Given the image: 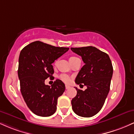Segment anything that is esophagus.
I'll return each instance as SVG.
<instances>
[{
  "mask_svg": "<svg viewBox=\"0 0 134 134\" xmlns=\"http://www.w3.org/2000/svg\"><path fill=\"white\" fill-rule=\"evenodd\" d=\"M69 88H70V86L67 85V84H66V85H65V89H66V90H68V89H69Z\"/></svg>",
  "mask_w": 134,
  "mask_h": 134,
  "instance_id": "esophagus-1",
  "label": "esophagus"
}]
</instances>
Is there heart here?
<instances>
[{"mask_svg":"<svg viewBox=\"0 0 134 134\" xmlns=\"http://www.w3.org/2000/svg\"><path fill=\"white\" fill-rule=\"evenodd\" d=\"M76 58H77L76 57H70V58H69V60H72ZM60 79L61 81H62L63 82L66 83L69 82L70 81V77H69L67 74H61L60 76Z\"/></svg>","mask_w":134,"mask_h":134,"instance_id":"heart-1","label":"heart"}]
</instances>
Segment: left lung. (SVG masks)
I'll return each mask as SVG.
<instances>
[{
    "label": "left lung",
    "instance_id": "left-lung-1",
    "mask_svg": "<svg viewBox=\"0 0 134 134\" xmlns=\"http://www.w3.org/2000/svg\"><path fill=\"white\" fill-rule=\"evenodd\" d=\"M70 49L85 64L75 82L87 86L84 91L76 87L77 95L71 101L72 110L80 116L91 117L102 108L110 91L113 70L111 60L107 53L91 46Z\"/></svg>",
    "mask_w": 134,
    "mask_h": 134
}]
</instances>
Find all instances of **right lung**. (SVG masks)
Segmentation results:
<instances>
[{
	"label": "right lung",
	"instance_id": "obj_1",
	"mask_svg": "<svg viewBox=\"0 0 134 134\" xmlns=\"http://www.w3.org/2000/svg\"><path fill=\"white\" fill-rule=\"evenodd\" d=\"M69 49L36 41L20 52L18 74L21 92L27 107L35 115L45 117L56 111L58 98L65 91V84L57 79L50 86L45 85L44 81L53 78L52 63Z\"/></svg>",
	"mask_w": 134,
	"mask_h": 134
}]
</instances>
